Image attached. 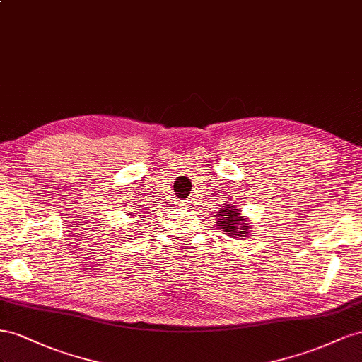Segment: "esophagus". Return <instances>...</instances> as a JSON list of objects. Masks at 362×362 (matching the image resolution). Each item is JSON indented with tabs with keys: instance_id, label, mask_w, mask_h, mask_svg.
<instances>
[{
	"instance_id": "34e87169",
	"label": "esophagus",
	"mask_w": 362,
	"mask_h": 362,
	"mask_svg": "<svg viewBox=\"0 0 362 362\" xmlns=\"http://www.w3.org/2000/svg\"><path fill=\"white\" fill-rule=\"evenodd\" d=\"M183 204H188V203H185V202H183Z\"/></svg>"
}]
</instances>
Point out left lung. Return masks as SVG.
Segmentation results:
<instances>
[{
    "mask_svg": "<svg viewBox=\"0 0 362 362\" xmlns=\"http://www.w3.org/2000/svg\"><path fill=\"white\" fill-rule=\"evenodd\" d=\"M220 216V221H216L220 226V229H224L227 232V236L232 238H238V236H247L249 235V224L244 223L243 216H240V211L235 209V203L221 206L220 211L216 212Z\"/></svg>",
    "mask_w": 362,
    "mask_h": 362,
    "instance_id": "1",
    "label": "left lung"
}]
</instances>
